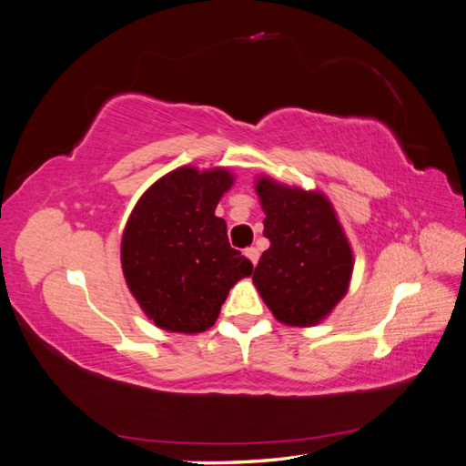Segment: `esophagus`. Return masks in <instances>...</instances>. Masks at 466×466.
Instances as JSON below:
<instances>
[{
    "label": "esophagus",
    "mask_w": 466,
    "mask_h": 466,
    "mask_svg": "<svg viewBox=\"0 0 466 466\" xmlns=\"http://www.w3.org/2000/svg\"><path fill=\"white\" fill-rule=\"evenodd\" d=\"M245 255H247V258L251 260L253 265H257L258 263V248H255V247H248V248H245Z\"/></svg>",
    "instance_id": "34e87169"
}]
</instances>
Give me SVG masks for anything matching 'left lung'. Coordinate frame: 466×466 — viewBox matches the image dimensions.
I'll return each mask as SVG.
<instances>
[{"instance_id": "1", "label": "left lung", "mask_w": 466, "mask_h": 466, "mask_svg": "<svg viewBox=\"0 0 466 466\" xmlns=\"http://www.w3.org/2000/svg\"><path fill=\"white\" fill-rule=\"evenodd\" d=\"M255 191L270 241L253 272L260 299L287 326L324 322L346 297L354 272V251L332 201L319 189L270 176H258Z\"/></svg>"}]
</instances>
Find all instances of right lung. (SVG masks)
<instances>
[{
	"label": "right lung",
	"mask_w": 466,
	"mask_h": 466,
	"mask_svg": "<svg viewBox=\"0 0 466 466\" xmlns=\"http://www.w3.org/2000/svg\"><path fill=\"white\" fill-rule=\"evenodd\" d=\"M233 184L227 167L181 166L136 201L122 233V272L136 302L162 330L206 332L229 290L251 277V260L231 248L227 223L215 215Z\"/></svg>",
	"instance_id": "add662e5"
}]
</instances>
